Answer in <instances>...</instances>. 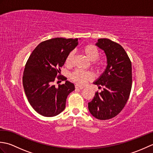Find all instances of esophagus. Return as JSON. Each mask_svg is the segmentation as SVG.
Segmentation results:
<instances>
[{
    "label": "esophagus",
    "instance_id": "obj_1",
    "mask_svg": "<svg viewBox=\"0 0 153 153\" xmlns=\"http://www.w3.org/2000/svg\"><path fill=\"white\" fill-rule=\"evenodd\" d=\"M75 87H76V89H80V90H82V89H83L84 88V87H83V86H79V85H76V86H75Z\"/></svg>",
    "mask_w": 153,
    "mask_h": 153
}]
</instances>
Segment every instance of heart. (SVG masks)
Here are the masks:
<instances>
[{
    "instance_id": "b5f03b06",
    "label": "heart",
    "mask_w": 153,
    "mask_h": 153,
    "mask_svg": "<svg viewBox=\"0 0 153 153\" xmlns=\"http://www.w3.org/2000/svg\"><path fill=\"white\" fill-rule=\"evenodd\" d=\"M83 52L89 58L90 60L93 62V66L97 70H100L102 66V62L98 59L99 56V51L95 45L92 44H89L85 45L83 48ZM74 58V52L71 51L68 54L66 58V65L70 66L73 62ZM70 78L78 85H84L87 83V81L92 78V75L89 71H83L82 70H76L70 74Z\"/></svg>"
}]
</instances>
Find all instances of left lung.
<instances>
[{
  "label": "left lung",
  "mask_w": 153,
  "mask_h": 153,
  "mask_svg": "<svg viewBox=\"0 0 153 153\" xmlns=\"http://www.w3.org/2000/svg\"><path fill=\"white\" fill-rule=\"evenodd\" d=\"M96 45L105 51L107 66L94 82L103 89L95 93L88 108L95 118L105 120L118 115L128 101L132 86L131 62L124 48L116 42L99 39Z\"/></svg>",
  "instance_id": "8db88e82"
}]
</instances>
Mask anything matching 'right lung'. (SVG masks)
<instances>
[{
  "label": "right lung",
  "instance_id": "add662e5",
  "mask_svg": "<svg viewBox=\"0 0 153 153\" xmlns=\"http://www.w3.org/2000/svg\"><path fill=\"white\" fill-rule=\"evenodd\" d=\"M77 44V39H51L38 45L29 57L23 76V85L29 102L39 114L55 116L66 107L67 97L75 86L60 74V68ZM60 80L66 82L56 87L54 83Z\"/></svg>",
  "mask_w": 153,
  "mask_h": 153
}]
</instances>
